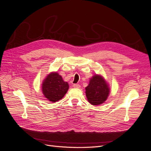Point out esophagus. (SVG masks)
<instances>
[{"mask_svg": "<svg viewBox=\"0 0 151 151\" xmlns=\"http://www.w3.org/2000/svg\"><path fill=\"white\" fill-rule=\"evenodd\" d=\"M73 87L75 88H80V85L79 84H74L73 85Z\"/></svg>", "mask_w": 151, "mask_h": 151, "instance_id": "esophagus-1", "label": "esophagus"}]
</instances>
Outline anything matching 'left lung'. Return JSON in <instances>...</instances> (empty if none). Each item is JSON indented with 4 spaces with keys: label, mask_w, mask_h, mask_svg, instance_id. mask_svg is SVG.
Here are the masks:
<instances>
[{
    "label": "left lung",
    "mask_w": 151,
    "mask_h": 151,
    "mask_svg": "<svg viewBox=\"0 0 151 151\" xmlns=\"http://www.w3.org/2000/svg\"><path fill=\"white\" fill-rule=\"evenodd\" d=\"M109 93L106 83L99 75L94 76L86 88V98L93 105H99L106 100Z\"/></svg>",
    "instance_id": "8db88e82"
}]
</instances>
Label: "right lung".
Returning a JSON list of instances; mask_svg holds the SVG:
<instances>
[{
  "label": "right lung",
  "mask_w": 151,
  "mask_h": 151,
  "mask_svg": "<svg viewBox=\"0 0 151 151\" xmlns=\"http://www.w3.org/2000/svg\"><path fill=\"white\" fill-rule=\"evenodd\" d=\"M69 88L67 82L57 73H52L44 80L42 85V91L49 101L56 102L62 98Z\"/></svg>",
  "instance_id": "right-lung-1"
}]
</instances>
